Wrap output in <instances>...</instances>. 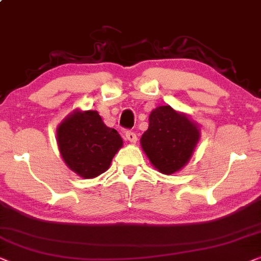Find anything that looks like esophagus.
<instances>
[{
    "label": "esophagus",
    "mask_w": 261,
    "mask_h": 261,
    "mask_svg": "<svg viewBox=\"0 0 261 261\" xmlns=\"http://www.w3.org/2000/svg\"><path fill=\"white\" fill-rule=\"evenodd\" d=\"M125 138H126L127 141H130L131 143H136L137 142L136 134L133 133V131H125Z\"/></svg>",
    "instance_id": "34e87169"
}]
</instances>
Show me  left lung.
<instances>
[{"label":"left lung","instance_id":"1","mask_svg":"<svg viewBox=\"0 0 261 261\" xmlns=\"http://www.w3.org/2000/svg\"><path fill=\"white\" fill-rule=\"evenodd\" d=\"M198 125L171 106H159L149 116V127L141 145L151 165L163 174L180 171L192 156L199 141Z\"/></svg>","mask_w":261,"mask_h":261}]
</instances>
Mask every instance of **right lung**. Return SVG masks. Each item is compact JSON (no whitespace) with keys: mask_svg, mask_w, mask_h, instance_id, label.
<instances>
[{"mask_svg":"<svg viewBox=\"0 0 261 261\" xmlns=\"http://www.w3.org/2000/svg\"><path fill=\"white\" fill-rule=\"evenodd\" d=\"M57 142L64 162L83 179L106 172L123 147L120 135L106 126L96 111L76 110L69 114L58 125Z\"/></svg>","mask_w":261,"mask_h":261,"instance_id":"add662e5","label":"right lung"}]
</instances>
